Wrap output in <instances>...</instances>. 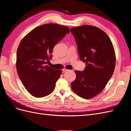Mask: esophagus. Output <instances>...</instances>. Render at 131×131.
<instances>
[{
  "label": "esophagus",
  "instance_id": "esophagus-1",
  "mask_svg": "<svg viewBox=\"0 0 131 131\" xmlns=\"http://www.w3.org/2000/svg\"><path fill=\"white\" fill-rule=\"evenodd\" d=\"M68 69H63V73H64V72H67V71H68Z\"/></svg>",
  "mask_w": 131,
  "mask_h": 131
}]
</instances>
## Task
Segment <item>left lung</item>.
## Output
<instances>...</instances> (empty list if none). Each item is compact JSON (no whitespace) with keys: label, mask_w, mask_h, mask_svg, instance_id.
<instances>
[{"label":"left lung","mask_w":131,"mask_h":131,"mask_svg":"<svg viewBox=\"0 0 131 131\" xmlns=\"http://www.w3.org/2000/svg\"><path fill=\"white\" fill-rule=\"evenodd\" d=\"M76 41L85 69L75 70V80L71 88L79 96L92 98L104 89L113 74L116 63L115 53L110 39L98 27L85 25L70 28Z\"/></svg>","instance_id":"left-lung-1"}]
</instances>
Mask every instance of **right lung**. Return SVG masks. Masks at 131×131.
I'll list each match as a JSON object with an SVG mask.
<instances>
[{"label":"right lung","instance_id":"right-lung-1","mask_svg":"<svg viewBox=\"0 0 131 131\" xmlns=\"http://www.w3.org/2000/svg\"><path fill=\"white\" fill-rule=\"evenodd\" d=\"M69 28L54 23L35 28L23 38L16 54V68L26 89L34 97L41 98L52 93L62 70L46 64L52 57L54 46L69 34Z\"/></svg>","mask_w":131,"mask_h":131}]
</instances>
